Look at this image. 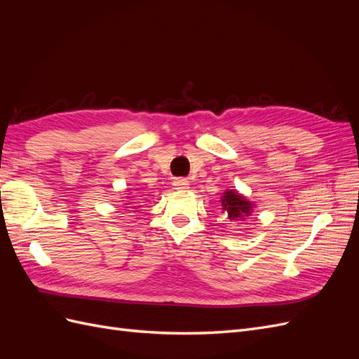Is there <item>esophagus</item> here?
<instances>
[{"label": "esophagus", "instance_id": "esophagus-1", "mask_svg": "<svg viewBox=\"0 0 359 359\" xmlns=\"http://www.w3.org/2000/svg\"><path fill=\"white\" fill-rule=\"evenodd\" d=\"M173 189L180 191H186L187 189H190V182L186 178H177L173 181Z\"/></svg>", "mask_w": 359, "mask_h": 359}]
</instances>
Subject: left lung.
<instances>
[{"instance_id": "left-lung-1", "label": "left lung", "mask_w": 359, "mask_h": 359, "mask_svg": "<svg viewBox=\"0 0 359 359\" xmlns=\"http://www.w3.org/2000/svg\"><path fill=\"white\" fill-rule=\"evenodd\" d=\"M256 203L247 199L244 194L238 190H224L222 196V211L227 217V220L232 223H243L250 219V215L255 212Z\"/></svg>"}]
</instances>
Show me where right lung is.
Segmentation results:
<instances>
[{
    "mask_svg": "<svg viewBox=\"0 0 359 359\" xmlns=\"http://www.w3.org/2000/svg\"><path fill=\"white\" fill-rule=\"evenodd\" d=\"M126 194H127V193H126ZM127 199H128V201H123V202H124V205H123L124 208H133V210H137L136 206H128L130 203H132V202H130V201H132V199H130V194H128V196H127ZM119 202H121V201H119Z\"/></svg>",
    "mask_w": 359,
    "mask_h": 359,
    "instance_id": "obj_1",
    "label": "right lung"
}]
</instances>
